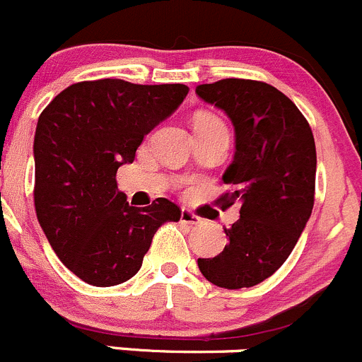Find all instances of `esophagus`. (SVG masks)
I'll return each instance as SVG.
<instances>
[{
	"label": "esophagus",
	"instance_id": "34e87169",
	"mask_svg": "<svg viewBox=\"0 0 362 362\" xmlns=\"http://www.w3.org/2000/svg\"><path fill=\"white\" fill-rule=\"evenodd\" d=\"M180 223H182V224H187V226H196V224L202 223V219H199L198 216H194V214H192L191 210L182 209V212H180Z\"/></svg>",
	"mask_w": 362,
	"mask_h": 362
}]
</instances>
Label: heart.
Segmentation results:
<instances>
[{
	"label": "heart",
	"instance_id": "b5f03b06",
	"mask_svg": "<svg viewBox=\"0 0 362 362\" xmlns=\"http://www.w3.org/2000/svg\"><path fill=\"white\" fill-rule=\"evenodd\" d=\"M198 122H212V124H221L219 120H216V118H210V117H199Z\"/></svg>",
	"mask_w": 362,
	"mask_h": 362
}]
</instances>
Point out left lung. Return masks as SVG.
Listing matches in <instances>:
<instances>
[{
	"mask_svg": "<svg viewBox=\"0 0 362 362\" xmlns=\"http://www.w3.org/2000/svg\"><path fill=\"white\" fill-rule=\"evenodd\" d=\"M235 129L233 160L223 175L240 203V219L224 228L228 244L214 258H198L202 274L221 288H249L272 276L296 247L315 202L317 150L296 104L267 83L223 79L196 86Z\"/></svg>",
	"mask_w": 362,
	"mask_h": 362,
	"instance_id": "obj_1",
	"label": "left lung"
}]
</instances>
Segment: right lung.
I'll use <instances>...</instances> for the list:
<instances>
[{
	"mask_svg": "<svg viewBox=\"0 0 362 362\" xmlns=\"http://www.w3.org/2000/svg\"><path fill=\"white\" fill-rule=\"evenodd\" d=\"M185 84L83 81L42 111L33 141L35 210L63 265L84 283L115 286L141 269L160 224L180 219L166 198L131 206L117 171L178 110Z\"/></svg>",
	"mask_w": 362,
	"mask_h": 362,
	"instance_id": "add662e5",
	"label": "right lung"
}]
</instances>
